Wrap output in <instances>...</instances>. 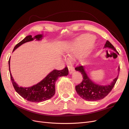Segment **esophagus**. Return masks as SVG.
Listing matches in <instances>:
<instances>
[{"instance_id": "obj_1", "label": "esophagus", "mask_w": 129, "mask_h": 129, "mask_svg": "<svg viewBox=\"0 0 129 129\" xmlns=\"http://www.w3.org/2000/svg\"><path fill=\"white\" fill-rule=\"evenodd\" d=\"M68 69H69V74H72L74 72V71H75V69H74V68L72 66H68Z\"/></svg>"}]
</instances>
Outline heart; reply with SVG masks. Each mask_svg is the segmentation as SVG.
I'll use <instances>...</instances> for the list:
<instances>
[{
  "mask_svg": "<svg viewBox=\"0 0 129 129\" xmlns=\"http://www.w3.org/2000/svg\"><path fill=\"white\" fill-rule=\"evenodd\" d=\"M94 37L91 35L85 34L77 38L69 45L67 49V55L72 58L75 57L81 52L82 49L88 46L81 53V58H86L90 53L93 46Z\"/></svg>",
  "mask_w": 129,
  "mask_h": 129,
  "instance_id": "b5f03b06",
  "label": "heart"
}]
</instances>
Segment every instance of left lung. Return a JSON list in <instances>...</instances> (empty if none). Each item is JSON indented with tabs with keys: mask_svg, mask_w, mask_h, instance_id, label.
<instances>
[{
	"mask_svg": "<svg viewBox=\"0 0 129 129\" xmlns=\"http://www.w3.org/2000/svg\"><path fill=\"white\" fill-rule=\"evenodd\" d=\"M104 48H109L113 49L119 54L115 47L109 41H107ZM75 69L81 73L83 76L82 82L75 86L76 91L82 99L89 101H96L102 100L107 96L110 92L118 79V75L113 80L112 83L107 85H100L93 82L88 77L83 66H77ZM118 71L120 68L118 67Z\"/></svg>",
	"mask_w": 129,
	"mask_h": 129,
	"instance_id": "obj_1",
	"label": "left lung"
}]
</instances>
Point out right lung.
<instances>
[{
	"label": "right lung",
	"instance_id": "1",
	"mask_svg": "<svg viewBox=\"0 0 129 129\" xmlns=\"http://www.w3.org/2000/svg\"><path fill=\"white\" fill-rule=\"evenodd\" d=\"M42 34L37 35L33 38H32V36L26 37L25 38L14 47L13 52L24 43L33 41L35 39L37 40H40L42 39ZM9 65L11 79L15 90L24 99L33 102H40L51 99L55 94V83L58 78L61 76H67L68 74L67 67H66L61 71H58L56 69L53 70L39 83L33 85L32 87L23 88L19 87V85L15 82L13 77L12 76L10 68V58L9 61Z\"/></svg>",
	"mask_w": 129,
	"mask_h": 129
}]
</instances>
